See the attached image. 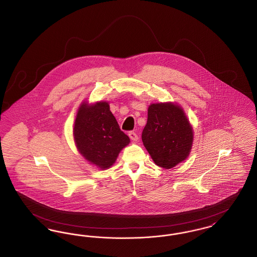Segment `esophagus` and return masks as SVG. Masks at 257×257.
<instances>
[{
  "label": "esophagus",
  "mask_w": 257,
  "mask_h": 257,
  "mask_svg": "<svg viewBox=\"0 0 257 257\" xmlns=\"http://www.w3.org/2000/svg\"><path fill=\"white\" fill-rule=\"evenodd\" d=\"M128 135H129V137H130V139H131L132 141H134V142L138 141L139 137H138V135H137V133L134 132V131H130V132H129V134Z\"/></svg>",
  "instance_id": "34e87169"
}]
</instances>
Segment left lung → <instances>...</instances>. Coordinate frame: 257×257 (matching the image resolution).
Returning <instances> with one entry per match:
<instances>
[{
    "label": "left lung",
    "mask_w": 257,
    "mask_h": 257,
    "mask_svg": "<svg viewBox=\"0 0 257 257\" xmlns=\"http://www.w3.org/2000/svg\"><path fill=\"white\" fill-rule=\"evenodd\" d=\"M142 139L157 166L171 169L188 157L193 129L183 110L172 103L152 104Z\"/></svg>",
    "instance_id": "left-lung-1"
}]
</instances>
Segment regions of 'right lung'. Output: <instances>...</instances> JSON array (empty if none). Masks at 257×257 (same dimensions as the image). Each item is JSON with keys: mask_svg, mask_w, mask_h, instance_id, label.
<instances>
[{"mask_svg": "<svg viewBox=\"0 0 257 257\" xmlns=\"http://www.w3.org/2000/svg\"><path fill=\"white\" fill-rule=\"evenodd\" d=\"M73 134L80 153L102 170L110 168L120 150L130 143L107 102L94 106L83 104L77 113Z\"/></svg>", "mask_w": 257, "mask_h": 257, "instance_id": "obj_1", "label": "right lung"}]
</instances>
